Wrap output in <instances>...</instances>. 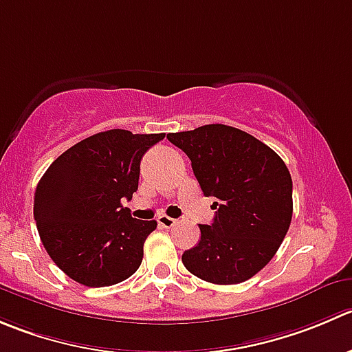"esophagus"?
Segmentation results:
<instances>
[{
  "mask_svg": "<svg viewBox=\"0 0 352 352\" xmlns=\"http://www.w3.org/2000/svg\"><path fill=\"white\" fill-rule=\"evenodd\" d=\"M175 223H177L175 218H170L166 217V214H162V217L158 218V225L163 228H172Z\"/></svg>",
  "mask_w": 352,
  "mask_h": 352,
  "instance_id": "34e87169",
  "label": "esophagus"
}]
</instances>
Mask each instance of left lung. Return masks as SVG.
<instances>
[{
    "instance_id": "obj_1",
    "label": "left lung",
    "mask_w": 352,
    "mask_h": 352,
    "mask_svg": "<svg viewBox=\"0 0 352 352\" xmlns=\"http://www.w3.org/2000/svg\"><path fill=\"white\" fill-rule=\"evenodd\" d=\"M190 160L217 210L201 241L182 254L201 280L232 285L268 265L292 220V179L280 156L244 131L221 124L166 135Z\"/></svg>"
}]
</instances>
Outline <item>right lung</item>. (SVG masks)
Returning <instances> with one entry per match:
<instances>
[{"instance_id": "1", "label": "right lung", "mask_w": 352, "mask_h": 352, "mask_svg": "<svg viewBox=\"0 0 352 352\" xmlns=\"http://www.w3.org/2000/svg\"><path fill=\"white\" fill-rule=\"evenodd\" d=\"M165 134L100 132L58 156L34 194L44 249L72 280L108 287L138 272L155 220L122 206L138 190L141 160Z\"/></svg>"}]
</instances>
